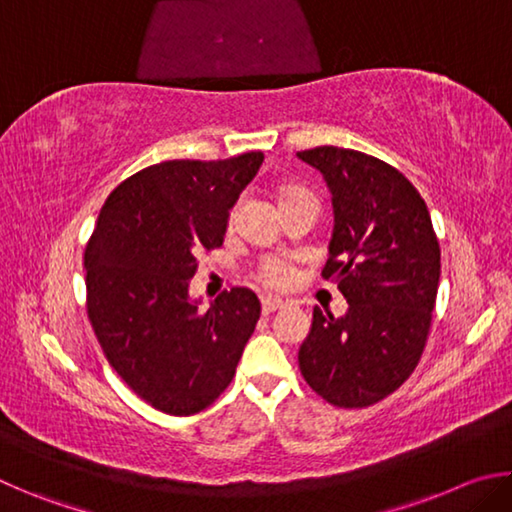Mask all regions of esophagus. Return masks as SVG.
I'll return each instance as SVG.
<instances>
[{
	"mask_svg": "<svg viewBox=\"0 0 512 512\" xmlns=\"http://www.w3.org/2000/svg\"><path fill=\"white\" fill-rule=\"evenodd\" d=\"M284 302L280 298H262V311L264 314H273V311L282 309Z\"/></svg>",
	"mask_w": 512,
	"mask_h": 512,
	"instance_id": "esophagus-1",
	"label": "esophagus"
}]
</instances>
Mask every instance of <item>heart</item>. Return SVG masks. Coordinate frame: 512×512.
I'll list each match as a JSON object with an SVG mask.
<instances>
[{
  "label": "heart",
  "mask_w": 512,
  "mask_h": 512,
  "mask_svg": "<svg viewBox=\"0 0 512 512\" xmlns=\"http://www.w3.org/2000/svg\"><path fill=\"white\" fill-rule=\"evenodd\" d=\"M298 196H311V192H307L305 187H298V185H284L280 189V203H287L291 198H298ZM232 223H235V212L230 214V225ZM255 277L257 282L266 289H287L293 282V271L284 259L266 257L264 262L259 264Z\"/></svg>",
  "instance_id": "1"
}]
</instances>
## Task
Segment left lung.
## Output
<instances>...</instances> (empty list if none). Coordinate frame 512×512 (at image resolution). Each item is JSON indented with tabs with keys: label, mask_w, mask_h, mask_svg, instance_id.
<instances>
[{
	"label": "left lung",
	"mask_w": 512,
	"mask_h": 512,
	"mask_svg": "<svg viewBox=\"0 0 512 512\" xmlns=\"http://www.w3.org/2000/svg\"><path fill=\"white\" fill-rule=\"evenodd\" d=\"M298 158L332 192L323 277L350 305L341 318L314 307L300 372L329 404L366 409L395 393L422 357L440 280L438 237L418 189L384 160L339 146Z\"/></svg>",
	"instance_id": "8db88e82"
}]
</instances>
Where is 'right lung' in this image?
I'll return each mask as SVG.
<instances>
[{"instance_id": "add662e5", "label": "right lung", "mask_w": 512, "mask_h": 512, "mask_svg": "<svg viewBox=\"0 0 512 512\" xmlns=\"http://www.w3.org/2000/svg\"><path fill=\"white\" fill-rule=\"evenodd\" d=\"M264 162L167 160L133 173L106 198L85 248L88 318L117 375L153 409L194 415L235 377L259 320L250 289L210 309L189 300L205 250L223 244L230 207Z\"/></svg>"}]
</instances>
